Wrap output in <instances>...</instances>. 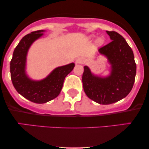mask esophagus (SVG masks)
<instances>
[{
    "mask_svg": "<svg viewBox=\"0 0 149 149\" xmlns=\"http://www.w3.org/2000/svg\"><path fill=\"white\" fill-rule=\"evenodd\" d=\"M85 62V58H83V57H78V59H76L77 64H84Z\"/></svg>",
    "mask_w": 149,
    "mask_h": 149,
    "instance_id": "esophagus-1",
    "label": "esophagus"
}]
</instances>
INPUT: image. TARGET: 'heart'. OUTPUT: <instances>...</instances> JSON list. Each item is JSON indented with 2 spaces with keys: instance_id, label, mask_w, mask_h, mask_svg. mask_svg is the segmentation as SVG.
Returning <instances> with one entry per match:
<instances>
[{
  "instance_id": "obj_1",
  "label": "heart",
  "mask_w": 149,
  "mask_h": 149,
  "mask_svg": "<svg viewBox=\"0 0 149 149\" xmlns=\"http://www.w3.org/2000/svg\"><path fill=\"white\" fill-rule=\"evenodd\" d=\"M102 43H103V40H102V39L101 38H98L96 40V44H97V45H102Z\"/></svg>"
}]
</instances>
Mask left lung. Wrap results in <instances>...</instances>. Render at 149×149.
Listing matches in <instances>:
<instances>
[{
  "label": "left lung",
  "instance_id": "obj_1",
  "mask_svg": "<svg viewBox=\"0 0 149 149\" xmlns=\"http://www.w3.org/2000/svg\"><path fill=\"white\" fill-rule=\"evenodd\" d=\"M107 33L112 41L99 49V52L110 63V75L95 76L85 66L82 77L87 96L100 104L115 103L127 96L132 89L136 71L133 51L124 38L116 31Z\"/></svg>",
  "mask_w": 149,
  "mask_h": 149
}]
</instances>
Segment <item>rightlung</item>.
Wrapping results in <instances>:
<instances>
[{
  "mask_svg": "<svg viewBox=\"0 0 149 149\" xmlns=\"http://www.w3.org/2000/svg\"><path fill=\"white\" fill-rule=\"evenodd\" d=\"M45 31L39 30L27 34L19 42L10 61V75L15 88L26 100L43 104L56 98L60 93L66 76L74 68V63L59 66L41 80H33L25 72L26 55L31 44L41 37Z\"/></svg>",
  "mask_w": 149,
  "mask_h": 149,
  "instance_id": "obj_1",
  "label": "right lung"
}]
</instances>
